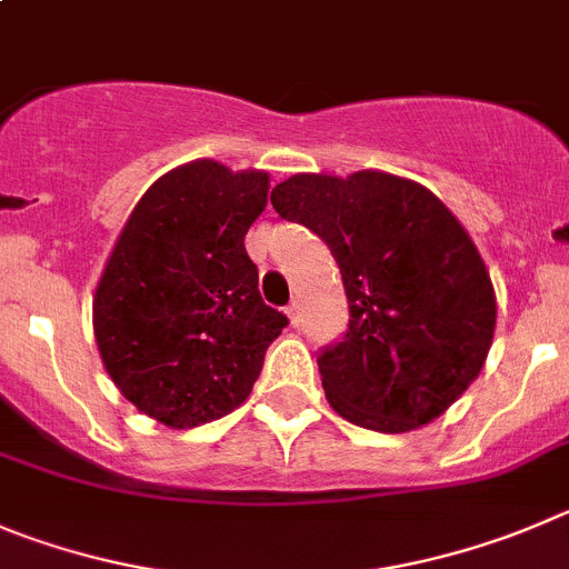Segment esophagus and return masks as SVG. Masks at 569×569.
<instances>
[{
	"instance_id": "34e87169",
	"label": "esophagus",
	"mask_w": 569,
	"mask_h": 569,
	"mask_svg": "<svg viewBox=\"0 0 569 569\" xmlns=\"http://www.w3.org/2000/svg\"><path fill=\"white\" fill-rule=\"evenodd\" d=\"M286 315H289L291 326H300V300H291L289 306H286Z\"/></svg>"
}]
</instances>
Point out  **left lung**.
<instances>
[{
  "label": "left lung",
  "mask_w": 569,
  "mask_h": 569,
  "mask_svg": "<svg viewBox=\"0 0 569 569\" xmlns=\"http://www.w3.org/2000/svg\"><path fill=\"white\" fill-rule=\"evenodd\" d=\"M272 207L320 236L342 272L348 331L317 357L328 405L373 432L443 416L482 370L497 326L491 278L452 210L381 171L295 173Z\"/></svg>",
  "instance_id": "1"
}]
</instances>
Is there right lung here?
<instances>
[{
	"mask_svg": "<svg viewBox=\"0 0 569 569\" xmlns=\"http://www.w3.org/2000/svg\"><path fill=\"white\" fill-rule=\"evenodd\" d=\"M269 173L196 159L159 177L131 210L92 302L111 381L159 423L190 429L247 401L289 320L260 300L243 236Z\"/></svg>",
	"mask_w": 569,
	"mask_h": 569,
	"instance_id": "right-lung-1",
	"label": "right lung"
}]
</instances>
